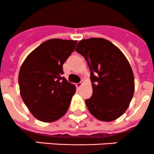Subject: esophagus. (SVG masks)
<instances>
[{
  "label": "esophagus",
  "mask_w": 154,
  "mask_h": 154,
  "mask_svg": "<svg viewBox=\"0 0 154 154\" xmlns=\"http://www.w3.org/2000/svg\"><path fill=\"white\" fill-rule=\"evenodd\" d=\"M82 85H83V82H79V83H77V85H76L77 88H80L81 87H82Z\"/></svg>",
  "instance_id": "1"
}]
</instances>
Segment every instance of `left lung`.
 I'll use <instances>...</instances> for the list:
<instances>
[{
	"instance_id": "obj_1",
	"label": "left lung",
	"mask_w": 154,
	"mask_h": 154,
	"mask_svg": "<svg viewBox=\"0 0 154 154\" xmlns=\"http://www.w3.org/2000/svg\"><path fill=\"white\" fill-rule=\"evenodd\" d=\"M75 51L91 70L92 97L85 100L93 116L102 121L120 118L129 107L135 83L130 64L122 51L103 38L81 40Z\"/></svg>"
}]
</instances>
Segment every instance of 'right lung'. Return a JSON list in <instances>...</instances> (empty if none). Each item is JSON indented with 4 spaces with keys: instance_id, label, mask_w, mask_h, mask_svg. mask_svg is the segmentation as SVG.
Returning a JSON list of instances; mask_svg holds the SVG:
<instances>
[{
    "instance_id": "obj_1",
    "label": "right lung",
    "mask_w": 154,
    "mask_h": 154,
    "mask_svg": "<svg viewBox=\"0 0 154 154\" xmlns=\"http://www.w3.org/2000/svg\"><path fill=\"white\" fill-rule=\"evenodd\" d=\"M76 43V40L48 39L30 52L21 66V97L39 121L54 122L69 109L75 87L62 77L63 64Z\"/></svg>"
}]
</instances>
